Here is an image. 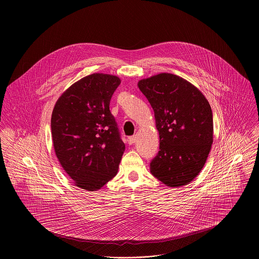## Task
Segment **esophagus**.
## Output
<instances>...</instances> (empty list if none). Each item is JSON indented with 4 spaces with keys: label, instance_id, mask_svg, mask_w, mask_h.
<instances>
[{
    "label": "esophagus",
    "instance_id": "34e87169",
    "mask_svg": "<svg viewBox=\"0 0 259 259\" xmlns=\"http://www.w3.org/2000/svg\"><path fill=\"white\" fill-rule=\"evenodd\" d=\"M135 142H136V137L135 136H133V137H130L128 139H127V143H128V145H134L135 144Z\"/></svg>",
    "mask_w": 259,
    "mask_h": 259
}]
</instances>
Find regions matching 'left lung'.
Instances as JSON below:
<instances>
[{
  "instance_id": "8db88e82",
  "label": "left lung",
  "mask_w": 259,
  "mask_h": 259,
  "mask_svg": "<svg viewBox=\"0 0 259 259\" xmlns=\"http://www.w3.org/2000/svg\"><path fill=\"white\" fill-rule=\"evenodd\" d=\"M148 99L159 134V150L151 175L169 187L187 185L198 176L213 142V118L202 93L176 74H155L138 83Z\"/></svg>"
}]
</instances>
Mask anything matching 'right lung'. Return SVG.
<instances>
[{"instance_id": "add662e5", "label": "right lung", "mask_w": 259, "mask_h": 259, "mask_svg": "<svg viewBox=\"0 0 259 259\" xmlns=\"http://www.w3.org/2000/svg\"><path fill=\"white\" fill-rule=\"evenodd\" d=\"M119 77L87 75L72 84L57 101L51 127L56 155L74 185L99 190L118 169L125 149L110 111Z\"/></svg>"}]
</instances>
